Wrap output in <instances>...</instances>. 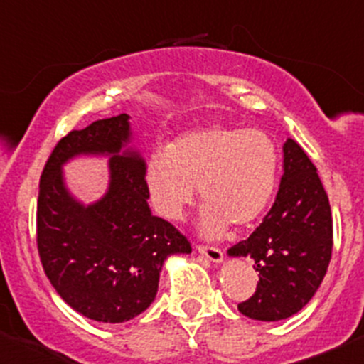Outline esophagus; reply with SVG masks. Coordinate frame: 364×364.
<instances>
[{"mask_svg":"<svg viewBox=\"0 0 364 364\" xmlns=\"http://www.w3.org/2000/svg\"><path fill=\"white\" fill-rule=\"evenodd\" d=\"M196 248L204 259L211 260V262L220 264L223 260V252L220 250V248H215V247H196Z\"/></svg>","mask_w":364,"mask_h":364,"instance_id":"esophagus-1","label":"esophagus"}]
</instances>
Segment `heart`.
I'll list each match as a JSON object with an SVG mask.
<instances>
[{"mask_svg": "<svg viewBox=\"0 0 364 364\" xmlns=\"http://www.w3.org/2000/svg\"><path fill=\"white\" fill-rule=\"evenodd\" d=\"M278 164L277 146L264 132L211 124L153 153L146 186L167 220H181L199 188L205 205L200 230L216 237L229 225L243 229L260 218L277 188Z\"/></svg>", "mask_w": 364, "mask_h": 364, "instance_id": "obj_1", "label": "heart"}]
</instances>
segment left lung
<instances>
[{"instance_id":"left-lung-1","label":"left lung","mask_w":364,"mask_h":364,"mask_svg":"<svg viewBox=\"0 0 364 364\" xmlns=\"http://www.w3.org/2000/svg\"><path fill=\"white\" fill-rule=\"evenodd\" d=\"M331 250L328 193L303 148L287 139L273 208L248 240L229 250L230 257H250L259 271L255 294L237 304V310L264 322L292 317L321 287Z\"/></svg>"}]
</instances>
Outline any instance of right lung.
I'll return each mask as SVG.
<instances>
[{
	"instance_id": "right-lung-1",
	"label": "right lung",
	"mask_w": 364,
	"mask_h": 364,
	"mask_svg": "<svg viewBox=\"0 0 364 364\" xmlns=\"http://www.w3.org/2000/svg\"><path fill=\"white\" fill-rule=\"evenodd\" d=\"M130 116L72 130L50 153L40 178L36 245L47 278L84 317L119 324L155 301L167 257L192 252L186 237L149 209L146 161L128 148ZM80 154L109 156V188L82 205L66 188L63 165Z\"/></svg>"
}]
</instances>
